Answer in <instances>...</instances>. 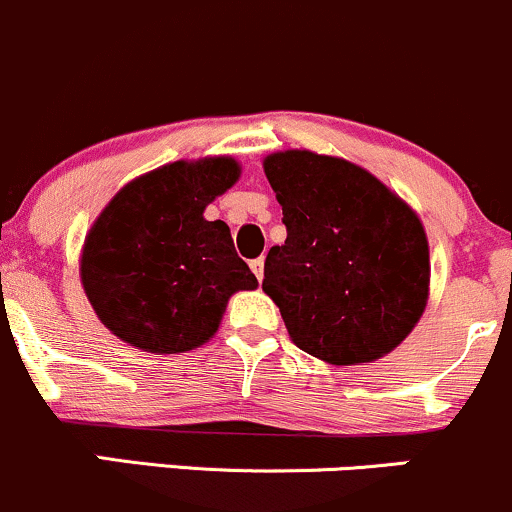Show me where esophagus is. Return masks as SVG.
<instances>
[{
	"label": "esophagus",
	"mask_w": 512,
	"mask_h": 512,
	"mask_svg": "<svg viewBox=\"0 0 512 512\" xmlns=\"http://www.w3.org/2000/svg\"><path fill=\"white\" fill-rule=\"evenodd\" d=\"M250 269L255 272V277L262 282V277H265V257H257V260H252Z\"/></svg>",
	"instance_id": "obj_1"
}]
</instances>
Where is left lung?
<instances>
[{"instance_id":"1","label":"left lung","mask_w":512,"mask_h":512,"mask_svg":"<svg viewBox=\"0 0 512 512\" xmlns=\"http://www.w3.org/2000/svg\"><path fill=\"white\" fill-rule=\"evenodd\" d=\"M286 240L262 289L296 347L328 364L389 355L415 328L430 291L423 223L364 167L311 150L265 157Z\"/></svg>"}]
</instances>
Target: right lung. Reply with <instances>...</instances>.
<instances>
[{
  "label": "right lung",
  "mask_w": 512,
  "mask_h": 512,
  "mask_svg": "<svg viewBox=\"0 0 512 512\" xmlns=\"http://www.w3.org/2000/svg\"><path fill=\"white\" fill-rule=\"evenodd\" d=\"M240 177L233 157L179 160L133 179L84 238L80 277L101 323L143 352L174 355L209 342L235 291L257 277L230 228L204 211Z\"/></svg>",
  "instance_id": "right-lung-1"
}]
</instances>
